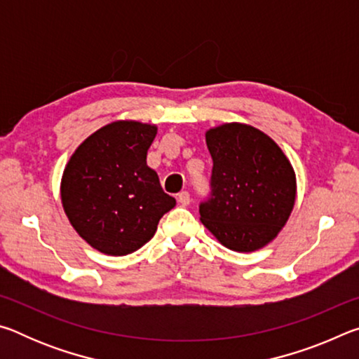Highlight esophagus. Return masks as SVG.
Segmentation results:
<instances>
[{"label": "esophagus", "mask_w": 359, "mask_h": 359, "mask_svg": "<svg viewBox=\"0 0 359 359\" xmlns=\"http://www.w3.org/2000/svg\"><path fill=\"white\" fill-rule=\"evenodd\" d=\"M177 199H179V203H180L182 205H188V204L191 203L190 193H188V191H180V193H179V196H177Z\"/></svg>", "instance_id": "obj_1"}]
</instances>
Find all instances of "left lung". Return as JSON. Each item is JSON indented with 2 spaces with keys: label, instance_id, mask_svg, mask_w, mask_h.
Returning <instances> with one entry per match:
<instances>
[{
  "label": "left lung",
  "instance_id": "left-lung-1",
  "mask_svg": "<svg viewBox=\"0 0 359 359\" xmlns=\"http://www.w3.org/2000/svg\"><path fill=\"white\" fill-rule=\"evenodd\" d=\"M212 156L210 194L199 215L222 244L253 252L276 238L293 210L296 177L280 147L250 125L224 123L205 133Z\"/></svg>",
  "mask_w": 359,
  "mask_h": 359
}]
</instances>
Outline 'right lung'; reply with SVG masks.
I'll use <instances>...</instances> for the list:
<instances>
[{
	"label": "right lung",
	"instance_id": "right-lung-1",
	"mask_svg": "<svg viewBox=\"0 0 359 359\" xmlns=\"http://www.w3.org/2000/svg\"><path fill=\"white\" fill-rule=\"evenodd\" d=\"M155 136V125L114 121L85 139L65 168L63 209L79 236L101 253L136 252L175 205L147 166Z\"/></svg>",
	"mask_w": 359,
	"mask_h": 359
}]
</instances>
